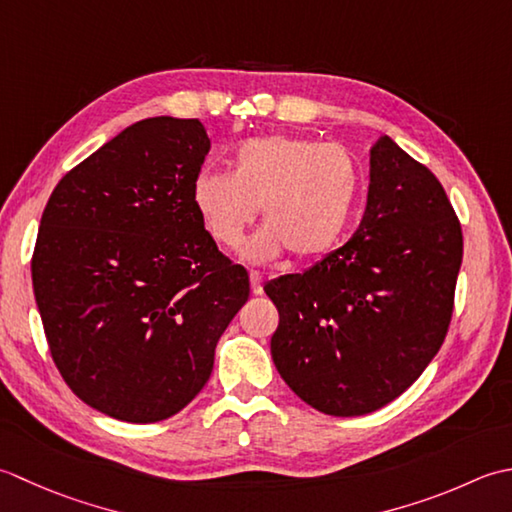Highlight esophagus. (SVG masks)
I'll list each match as a JSON object with an SVG mask.
<instances>
[{
  "label": "esophagus",
  "instance_id": "34e87169",
  "mask_svg": "<svg viewBox=\"0 0 512 512\" xmlns=\"http://www.w3.org/2000/svg\"><path fill=\"white\" fill-rule=\"evenodd\" d=\"M249 283H252V294L254 296L263 294V276H260L258 271H252V274H249Z\"/></svg>",
  "mask_w": 512,
  "mask_h": 512
}]
</instances>
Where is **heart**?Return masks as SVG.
Returning <instances> with one entry per match:
<instances>
[{
    "label": "heart",
    "instance_id": "obj_1",
    "mask_svg": "<svg viewBox=\"0 0 512 512\" xmlns=\"http://www.w3.org/2000/svg\"><path fill=\"white\" fill-rule=\"evenodd\" d=\"M232 172L201 170L192 203L216 243L234 247L260 207L265 227L241 254L267 263L289 249L316 258L338 245L356 210L360 170L349 150L291 134L238 143Z\"/></svg>",
    "mask_w": 512,
    "mask_h": 512
}]
</instances>
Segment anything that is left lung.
<instances>
[{"mask_svg":"<svg viewBox=\"0 0 512 512\" xmlns=\"http://www.w3.org/2000/svg\"><path fill=\"white\" fill-rule=\"evenodd\" d=\"M462 252L442 183L380 137L358 232L305 274L265 285L280 316L271 336L280 378L302 402L336 417L393 402L442 347Z\"/></svg>","mask_w":512,"mask_h":512,"instance_id":"8db88e82","label":"left lung"}]
</instances>
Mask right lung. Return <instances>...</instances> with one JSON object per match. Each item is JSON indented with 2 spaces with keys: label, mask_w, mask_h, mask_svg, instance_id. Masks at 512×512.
I'll use <instances>...</instances> for the list:
<instances>
[{
  "label": "right lung",
  "mask_w": 512,
  "mask_h": 512,
  "mask_svg": "<svg viewBox=\"0 0 512 512\" xmlns=\"http://www.w3.org/2000/svg\"><path fill=\"white\" fill-rule=\"evenodd\" d=\"M210 139L198 119L130 125L52 190L33 289L50 356L72 393L150 424L190 404L249 298L192 203Z\"/></svg>",
  "instance_id": "obj_1"
}]
</instances>
